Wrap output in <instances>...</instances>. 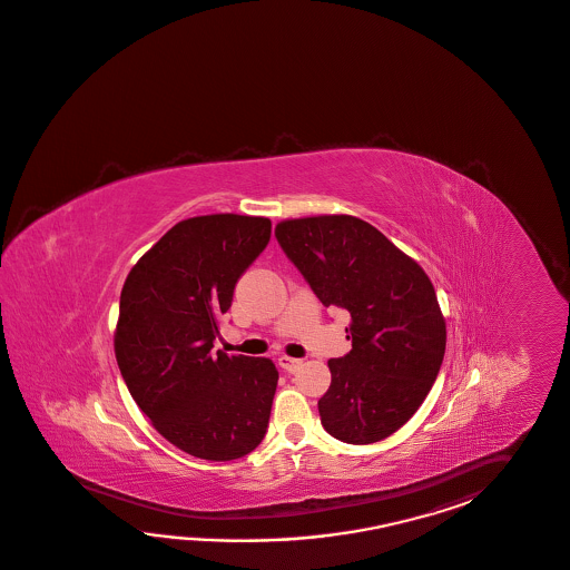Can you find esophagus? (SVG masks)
Returning a JSON list of instances; mask_svg holds the SVG:
<instances>
[{"instance_id":"obj_1","label":"esophagus","mask_w":570,"mask_h":570,"mask_svg":"<svg viewBox=\"0 0 570 570\" xmlns=\"http://www.w3.org/2000/svg\"><path fill=\"white\" fill-rule=\"evenodd\" d=\"M278 364L284 368V371L294 373V371H298V366L303 364V361H298V358H291V356H279Z\"/></svg>"}]
</instances>
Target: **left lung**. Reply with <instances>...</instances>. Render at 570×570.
<instances>
[{
    "label": "left lung",
    "mask_w": 570,
    "mask_h": 570,
    "mask_svg": "<svg viewBox=\"0 0 570 570\" xmlns=\"http://www.w3.org/2000/svg\"><path fill=\"white\" fill-rule=\"evenodd\" d=\"M276 238L321 303L350 313L352 350L327 362L323 429L350 444L387 439L416 414L443 364L446 327L431 278L356 216L282 220Z\"/></svg>",
    "instance_id": "obj_1"
}]
</instances>
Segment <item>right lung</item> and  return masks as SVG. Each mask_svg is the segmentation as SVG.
I'll use <instances>...</instances> for the list:
<instances>
[{
  "instance_id": "right-lung-1",
  "label": "right lung",
  "mask_w": 570,
  "mask_h": 570,
  "mask_svg": "<svg viewBox=\"0 0 570 570\" xmlns=\"http://www.w3.org/2000/svg\"><path fill=\"white\" fill-rule=\"evenodd\" d=\"M269 235L262 216H195L175 224L127 274L115 358L154 429L194 458H245L264 441L276 364L212 347L236 279Z\"/></svg>"
}]
</instances>
